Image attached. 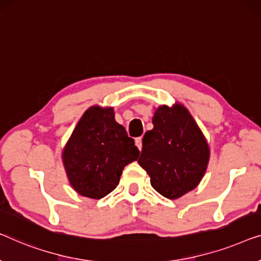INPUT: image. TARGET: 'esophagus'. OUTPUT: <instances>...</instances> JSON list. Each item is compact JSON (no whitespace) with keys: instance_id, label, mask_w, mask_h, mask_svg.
Here are the masks:
<instances>
[{"instance_id":"34e87169","label":"esophagus","mask_w":261,"mask_h":261,"mask_svg":"<svg viewBox=\"0 0 261 261\" xmlns=\"http://www.w3.org/2000/svg\"><path fill=\"white\" fill-rule=\"evenodd\" d=\"M135 145H137L138 148L141 150V148H142V138L141 137L135 139Z\"/></svg>"}]
</instances>
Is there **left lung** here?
Segmentation results:
<instances>
[{
	"label": "left lung",
	"mask_w": 261,
	"mask_h": 261,
	"mask_svg": "<svg viewBox=\"0 0 261 261\" xmlns=\"http://www.w3.org/2000/svg\"><path fill=\"white\" fill-rule=\"evenodd\" d=\"M146 132L139 165L161 195L176 199L193 190L203 176L210 159L206 139L184 106L159 107Z\"/></svg>",
	"instance_id": "left-lung-1"
}]
</instances>
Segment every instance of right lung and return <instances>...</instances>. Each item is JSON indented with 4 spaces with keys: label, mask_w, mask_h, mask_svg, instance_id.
Wrapping results in <instances>:
<instances>
[{
    "label": "right lung",
    "mask_w": 261,
    "mask_h": 261,
    "mask_svg": "<svg viewBox=\"0 0 261 261\" xmlns=\"http://www.w3.org/2000/svg\"><path fill=\"white\" fill-rule=\"evenodd\" d=\"M139 154L134 140L115 121L113 108L92 107L75 127L62 158L74 190L101 199L118 186L124 166Z\"/></svg>",
    "instance_id": "right-lung-1"
}]
</instances>
